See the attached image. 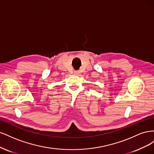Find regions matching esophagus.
Returning <instances> with one entry per match:
<instances>
[{
	"instance_id": "esophagus-1",
	"label": "esophagus",
	"mask_w": 154,
	"mask_h": 154,
	"mask_svg": "<svg viewBox=\"0 0 154 154\" xmlns=\"http://www.w3.org/2000/svg\"><path fill=\"white\" fill-rule=\"evenodd\" d=\"M74 73L75 74H76V75H79V74H80V72L78 71H75Z\"/></svg>"
}]
</instances>
